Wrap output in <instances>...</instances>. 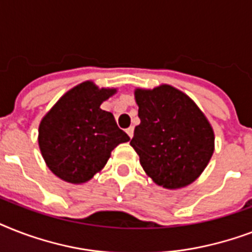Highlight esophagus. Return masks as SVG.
Returning a JSON list of instances; mask_svg holds the SVG:
<instances>
[{
	"mask_svg": "<svg viewBox=\"0 0 252 252\" xmlns=\"http://www.w3.org/2000/svg\"><path fill=\"white\" fill-rule=\"evenodd\" d=\"M126 134H128V136H129L130 138L133 137V128H132V126H129V128H126Z\"/></svg>",
	"mask_w": 252,
	"mask_h": 252,
	"instance_id": "esophagus-1",
	"label": "esophagus"
}]
</instances>
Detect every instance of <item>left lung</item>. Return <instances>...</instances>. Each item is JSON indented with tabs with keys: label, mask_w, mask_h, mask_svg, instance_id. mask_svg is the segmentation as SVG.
<instances>
[{
	"label": "left lung",
	"mask_w": 252,
	"mask_h": 252,
	"mask_svg": "<svg viewBox=\"0 0 252 252\" xmlns=\"http://www.w3.org/2000/svg\"><path fill=\"white\" fill-rule=\"evenodd\" d=\"M140 124L133 146L144 171L168 189L186 187L207 167L215 152L212 126L188 95L170 85L136 89Z\"/></svg>",
	"instance_id": "obj_1"
}]
</instances>
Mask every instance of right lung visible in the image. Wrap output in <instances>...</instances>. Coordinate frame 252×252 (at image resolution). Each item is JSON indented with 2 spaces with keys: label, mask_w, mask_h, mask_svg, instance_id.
Returning <instances> with one entry per match:
<instances>
[{
  "label": "right lung",
  "mask_w": 252,
  "mask_h": 252,
  "mask_svg": "<svg viewBox=\"0 0 252 252\" xmlns=\"http://www.w3.org/2000/svg\"><path fill=\"white\" fill-rule=\"evenodd\" d=\"M116 89H99L86 81L65 93L41 119L39 148L49 170L60 179L80 184L104 167L111 152L129 136L102 110Z\"/></svg>",
  "instance_id": "obj_1"
}]
</instances>
